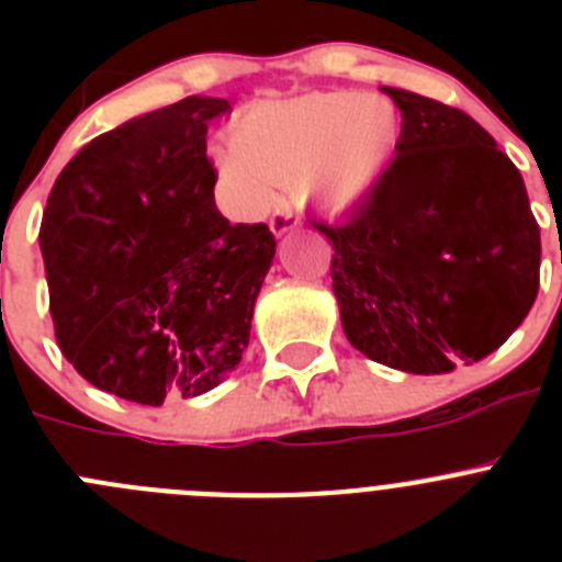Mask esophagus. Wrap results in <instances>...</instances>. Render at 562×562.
Instances as JSON below:
<instances>
[{
	"label": "esophagus",
	"mask_w": 562,
	"mask_h": 562,
	"mask_svg": "<svg viewBox=\"0 0 562 562\" xmlns=\"http://www.w3.org/2000/svg\"><path fill=\"white\" fill-rule=\"evenodd\" d=\"M301 225V216H297L292 207H276V213L270 216V231L276 233V236H284V233L295 231V227Z\"/></svg>",
	"instance_id": "34e87169"
}]
</instances>
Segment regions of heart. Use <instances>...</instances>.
I'll list each match as a JSON object with an SVG mask.
<instances>
[{
    "instance_id": "b5f03b06",
    "label": "heart",
    "mask_w": 562,
    "mask_h": 562,
    "mask_svg": "<svg viewBox=\"0 0 562 562\" xmlns=\"http://www.w3.org/2000/svg\"><path fill=\"white\" fill-rule=\"evenodd\" d=\"M400 112L382 95L349 89L256 103L233 126L222 173L258 193V180L292 186L297 200L346 211L369 196L400 148Z\"/></svg>"
}]
</instances>
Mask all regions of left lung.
Returning a JSON list of instances; mask_svg holds the SVG:
<instances>
[{
	"label": "left lung",
	"instance_id": "8db88e82",
	"mask_svg": "<svg viewBox=\"0 0 562 562\" xmlns=\"http://www.w3.org/2000/svg\"><path fill=\"white\" fill-rule=\"evenodd\" d=\"M402 114L380 186L340 225L331 290L357 351L408 374L493 355L532 310L540 227L515 162L461 109L382 87Z\"/></svg>",
	"mask_w": 562,
	"mask_h": 562
}]
</instances>
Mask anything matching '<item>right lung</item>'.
Listing matches in <instances>:
<instances>
[{"mask_svg":"<svg viewBox=\"0 0 562 562\" xmlns=\"http://www.w3.org/2000/svg\"><path fill=\"white\" fill-rule=\"evenodd\" d=\"M225 98L191 95L101 134L44 207L56 340L95 389L140 405L191 400L233 374L276 256L265 222L213 202L207 123Z\"/></svg>","mask_w":562,"mask_h":562,"instance_id":"add662e5","label":"right lung"}]
</instances>
